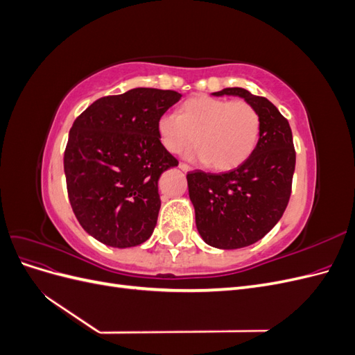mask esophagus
<instances>
[{
  "mask_svg": "<svg viewBox=\"0 0 355 355\" xmlns=\"http://www.w3.org/2000/svg\"><path fill=\"white\" fill-rule=\"evenodd\" d=\"M179 168L184 170V171H189L191 170V167L188 164H185V163H179Z\"/></svg>",
  "mask_w": 355,
  "mask_h": 355,
  "instance_id": "1",
  "label": "esophagus"
}]
</instances>
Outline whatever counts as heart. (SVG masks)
Wrapping results in <instances>:
<instances>
[{"label": "heart", "mask_w": 355, "mask_h": 355, "mask_svg": "<svg viewBox=\"0 0 355 355\" xmlns=\"http://www.w3.org/2000/svg\"><path fill=\"white\" fill-rule=\"evenodd\" d=\"M159 141L171 154H180L194 144L191 158L210 168L228 171L237 168L252 155L259 141L261 116L245 101H227L197 96L182 105L180 114L159 116Z\"/></svg>", "instance_id": "heart-1"}]
</instances>
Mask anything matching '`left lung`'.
<instances>
[{"label": "left lung", "instance_id": "obj_1", "mask_svg": "<svg viewBox=\"0 0 355 355\" xmlns=\"http://www.w3.org/2000/svg\"><path fill=\"white\" fill-rule=\"evenodd\" d=\"M213 94L239 96L261 116L259 141L241 166L227 173L196 170L187 175L202 240L218 249H241L263 239L287 207L296 164L292 128L262 96L240 87Z\"/></svg>", "mask_w": 355, "mask_h": 355}]
</instances>
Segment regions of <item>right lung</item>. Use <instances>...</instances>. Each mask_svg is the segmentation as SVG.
<instances>
[{"label":"right lung","mask_w":355,"mask_h":355,"mask_svg":"<svg viewBox=\"0 0 355 355\" xmlns=\"http://www.w3.org/2000/svg\"><path fill=\"white\" fill-rule=\"evenodd\" d=\"M180 98L137 87L98 99L73 121L63 157L68 197L75 218L98 241L125 249L153 235L158 179L179 164L157 124Z\"/></svg>","instance_id":"add662e5"}]
</instances>
